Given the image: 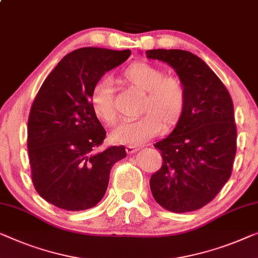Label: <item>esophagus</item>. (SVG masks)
I'll use <instances>...</instances> for the list:
<instances>
[{
  "instance_id": "obj_1",
  "label": "esophagus",
  "mask_w": 258,
  "mask_h": 258,
  "mask_svg": "<svg viewBox=\"0 0 258 258\" xmlns=\"http://www.w3.org/2000/svg\"><path fill=\"white\" fill-rule=\"evenodd\" d=\"M138 150H140V148H138V147H134V145H126V148H125L126 154H129V155L135 154V152L138 151Z\"/></svg>"
}]
</instances>
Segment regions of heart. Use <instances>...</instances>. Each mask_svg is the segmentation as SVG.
I'll return each mask as SVG.
<instances>
[{
    "label": "heart",
    "instance_id": "1",
    "mask_svg": "<svg viewBox=\"0 0 258 258\" xmlns=\"http://www.w3.org/2000/svg\"><path fill=\"white\" fill-rule=\"evenodd\" d=\"M120 83L144 94L137 120L125 121L111 133L115 143L142 145L164 130H171L180 122L186 108V89L177 77L165 76L159 67L148 62H134L123 71ZM91 107L96 117L106 125L117 121L114 88L109 79L93 86Z\"/></svg>",
    "mask_w": 258,
    "mask_h": 258
}]
</instances>
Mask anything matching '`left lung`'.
I'll use <instances>...</instances> for the list:
<instances>
[{
	"label": "left lung",
	"instance_id": "left-lung-1",
	"mask_svg": "<svg viewBox=\"0 0 258 258\" xmlns=\"http://www.w3.org/2000/svg\"><path fill=\"white\" fill-rule=\"evenodd\" d=\"M166 62L186 89V108L172 133L155 144L160 170L151 175L157 204L173 213L197 211L228 181L236 154V124L228 91L206 62L184 50H149Z\"/></svg>",
	"mask_w": 258,
	"mask_h": 258
}]
</instances>
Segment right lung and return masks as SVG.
Segmentation results:
<instances>
[{
  "label": "right lung",
  "mask_w": 258,
  "mask_h": 258,
  "mask_svg": "<svg viewBox=\"0 0 258 258\" xmlns=\"http://www.w3.org/2000/svg\"><path fill=\"white\" fill-rule=\"evenodd\" d=\"M130 53L100 47L71 52L48 74L32 103L28 121L32 181L43 199L61 210L84 211L100 203L111 167L126 156L123 145L95 152L106 130L89 98L93 86Z\"/></svg>",
  "instance_id": "obj_1"
}]
</instances>
